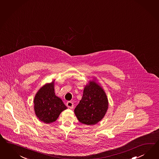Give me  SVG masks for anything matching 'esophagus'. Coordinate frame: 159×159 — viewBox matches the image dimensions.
I'll return each instance as SVG.
<instances>
[{"label": "esophagus", "instance_id": "34e87169", "mask_svg": "<svg viewBox=\"0 0 159 159\" xmlns=\"http://www.w3.org/2000/svg\"><path fill=\"white\" fill-rule=\"evenodd\" d=\"M66 106L68 107L69 109H72L74 107V104L72 102H67L66 103Z\"/></svg>", "mask_w": 159, "mask_h": 159}]
</instances>
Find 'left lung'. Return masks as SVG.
Listing matches in <instances>:
<instances>
[{
    "label": "left lung",
    "mask_w": 159,
    "mask_h": 159,
    "mask_svg": "<svg viewBox=\"0 0 159 159\" xmlns=\"http://www.w3.org/2000/svg\"><path fill=\"white\" fill-rule=\"evenodd\" d=\"M109 107V101L104 89L95 78L84 87L83 95L74 113L80 123L93 125L104 117Z\"/></svg>",
    "instance_id": "obj_1"
}]
</instances>
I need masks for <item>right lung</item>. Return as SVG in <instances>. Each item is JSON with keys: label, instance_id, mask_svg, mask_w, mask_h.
<instances>
[{"label": "right lung", "instance_id": "add662e5", "mask_svg": "<svg viewBox=\"0 0 159 159\" xmlns=\"http://www.w3.org/2000/svg\"><path fill=\"white\" fill-rule=\"evenodd\" d=\"M55 81L54 80L41 87L34 99L36 117L46 124L55 122L60 113L67 109L62 100L55 95Z\"/></svg>", "mask_w": 159, "mask_h": 159}]
</instances>
